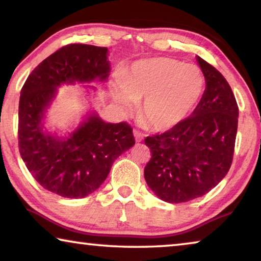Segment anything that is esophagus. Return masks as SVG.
Listing matches in <instances>:
<instances>
[{
	"instance_id": "esophagus-1",
	"label": "esophagus",
	"mask_w": 261,
	"mask_h": 261,
	"mask_svg": "<svg viewBox=\"0 0 261 261\" xmlns=\"http://www.w3.org/2000/svg\"><path fill=\"white\" fill-rule=\"evenodd\" d=\"M134 136H135V138H136V141H141V140H143V135H141L138 130H135L134 131Z\"/></svg>"
}]
</instances>
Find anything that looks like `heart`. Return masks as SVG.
Returning <instances> with one entry per match:
<instances>
[{
  "label": "heart",
  "instance_id": "heart-1",
  "mask_svg": "<svg viewBox=\"0 0 261 261\" xmlns=\"http://www.w3.org/2000/svg\"><path fill=\"white\" fill-rule=\"evenodd\" d=\"M114 95L127 112L141 105L139 121L146 129L166 131L189 116L201 98L205 78L193 64L153 57L135 62L120 77Z\"/></svg>",
  "mask_w": 261,
  "mask_h": 261
}]
</instances>
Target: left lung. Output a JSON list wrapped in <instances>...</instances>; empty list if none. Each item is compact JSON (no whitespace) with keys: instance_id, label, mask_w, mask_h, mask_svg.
<instances>
[{"instance_id":"1","label":"left lung","mask_w":261,"mask_h":261,"mask_svg":"<svg viewBox=\"0 0 261 261\" xmlns=\"http://www.w3.org/2000/svg\"><path fill=\"white\" fill-rule=\"evenodd\" d=\"M206 81L199 103L178 125L146 137L152 158L144 176L152 191L167 202H185L210 192L230 169L238 106L221 72L197 57Z\"/></svg>"}]
</instances>
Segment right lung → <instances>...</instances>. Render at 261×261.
Returning a JSON list of instances; mask_svg holds the SVG:
<instances>
[{"mask_svg":"<svg viewBox=\"0 0 261 261\" xmlns=\"http://www.w3.org/2000/svg\"><path fill=\"white\" fill-rule=\"evenodd\" d=\"M108 49L70 43L48 56L20 91L18 147L34 179L64 198H84L105 182L113 162L135 145L126 122L106 123L91 115L63 139L43 130L46 108L62 84L103 82L109 76Z\"/></svg>","mask_w":261,"mask_h":261,"instance_id":"add662e5","label":"right lung"}]
</instances>
